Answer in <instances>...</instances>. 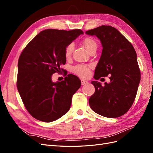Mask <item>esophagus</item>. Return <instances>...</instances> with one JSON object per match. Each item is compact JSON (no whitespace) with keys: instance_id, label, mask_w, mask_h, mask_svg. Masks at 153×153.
<instances>
[{"instance_id":"1","label":"esophagus","mask_w":153,"mask_h":153,"mask_svg":"<svg viewBox=\"0 0 153 153\" xmlns=\"http://www.w3.org/2000/svg\"><path fill=\"white\" fill-rule=\"evenodd\" d=\"M87 83H88V82L86 81V80H83V79L81 80V84H82V85H85L86 84H87Z\"/></svg>"}]
</instances>
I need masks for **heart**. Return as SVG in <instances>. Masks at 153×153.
I'll return each instance as SVG.
<instances>
[{
    "label": "heart",
    "instance_id": "heart-1",
    "mask_svg": "<svg viewBox=\"0 0 153 153\" xmlns=\"http://www.w3.org/2000/svg\"><path fill=\"white\" fill-rule=\"evenodd\" d=\"M82 45L89 53H91L94 51H96L98 47V43L92 37H86L82 41ZM73 45L72 44L68 45L64 49V55L66 59H68L71 57L73 52ZM91 66L84 64H80L75 67H73L72 71L76 75L82 78L87 77L89 75Z\"/></svg>",
    "mask_w": 153,
    "mask_h": 153
}]
</instances>
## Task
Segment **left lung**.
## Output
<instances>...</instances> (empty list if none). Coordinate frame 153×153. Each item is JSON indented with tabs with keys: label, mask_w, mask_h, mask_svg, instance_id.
<instances>
[{
	"label": "left lung",
	"mask_w": 153,
	"mask_h": 153,
	"mask_svg": "<svg viewBox=\"0 0 153 153\" xmlns=\"http://www.w3.org/2000/svg\"><path fill=\"white\" fill-rule=\"evenodd\" d=\"M98 38L103 50L97 65L94 78L110 75V82L102 86L92 81L95 92L89 100L91 109L99 115L116 118L131 107L140 81V70L133 45L116 29L101 25L86 31Z\"/></svg>",
	"instance_id": "1"
}]
</instances>
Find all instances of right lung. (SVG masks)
<instances>
[{
    "label": "right lung",
    "mask_w": 153,
    "mask_h": 153,
    "mask_svg": "<svg viewBox=\"0 0 153 153\" xmlns=\"http://www.w3.org/2000/svg\"><path fill=\"white\" fill-rule=\"evenodd\" d=\"M84 32L47 29L40 32L23 50L18 62L16 86L29 113L43 122L55 121L70 108L73 95L81 86L75 75L69 74L61 82L52 75L63 71L64 49Z\"/></svg>",
    "instance_id": "obj_1"
}]
</instances>
